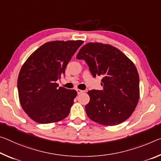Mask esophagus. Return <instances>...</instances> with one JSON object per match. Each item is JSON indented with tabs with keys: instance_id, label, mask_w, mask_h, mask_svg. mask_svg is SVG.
Segmentation results:
<instances>
[{
	"instance_id": "obj_1",
	"label": "esophagus",
	"mask_w": 161,
	"mask_h": 161,
	"mask_svg": "<svg viewBox=\"0 0 161 161\" xmlns=\"http://www.w3.org/2000/svg\"><path fill=\"white\" fill-rule=\"evenodd\" d=\"M76 92H77V94H81V93L84 92L83 90H80V89H76Z\"/></svg>"
}]
</instances>
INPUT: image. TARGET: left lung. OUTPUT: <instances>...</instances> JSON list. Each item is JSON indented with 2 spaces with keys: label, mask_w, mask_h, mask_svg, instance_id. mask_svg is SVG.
Returning <instances> with one entry per match:
<instances>
[{
  "label": "left lung",
  "mask_w": 161,
  "mask_h": 161,
  "mask_svg": "<svg viewBox=\"0 0 161 161\" xmlns=\"http://www.w3.org/2000/svg\"><path fill=\"white\" fill-rule=\"evenodd\" d=\"M77 59L85 60L94 77L101 76L103 89L88 92L87 116L103 125H117L130 117L140 97L139 75L133 62L118 48L101 43L81 48Z\"/></svg>",
  "instance_id": "8db88e82"
}]
</instances>
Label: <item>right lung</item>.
Instances as JSON below:
<instances>
[{"mask_svg": "<svg viewBox=\"0 0 161 161\" xmlns=\"http://www.w3.org/2000/svg\"><path fill=\"white\" fill-rule=\"evenodd\" d=\"M83 41H54L37 48L18 77L20 103L31 119L41 124L62 120L70 113L77 92L58 86L67 65Z\"/></svg>", "mask_w": 161, "mask_h": 161, "instance_id": "right-lung-1", "label": "right lung"}]
</instances>
